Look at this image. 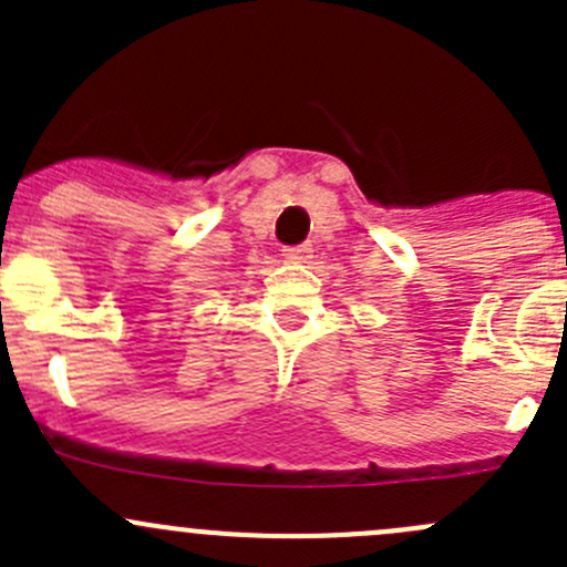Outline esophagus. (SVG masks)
<instances>
[{
  "mask_svg": "<svg viewBox=\"0 0 567 567\" xmlns=\"http://www.w3.org/2000/svg\"><path fill=\"white\" fill-rule=\"evenodd\" d=\"M282 255L288 262H307L312 257V247L310 244H305V247H290V249H282Z\"/></svg>",
  "mask_w": 567,
  "mask_h": 567,
  "instance_id": "1",
  "label": "esophagus"
}]
</instances>
